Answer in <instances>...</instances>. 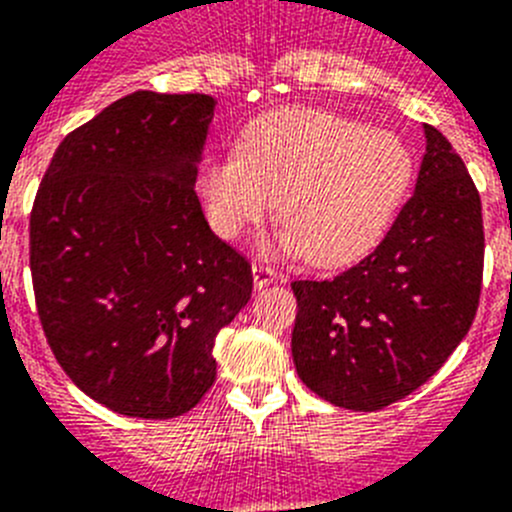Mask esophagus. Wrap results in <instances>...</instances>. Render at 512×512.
Masks as SVG:
<instances>
[{"instance_id":"1","label":"esophagus","mask_w":512,"mask_h":512,"mask_svg":"<svg viewBox=\"0 0 512 512\" xmlns=\"http://www.w3.org/2000/svg\"><path fill=\"white\" fill-rule=\"evenodd\" d=\"M278 273H275L270 265H262V262H255L252 265V283H255V291H262V288H268L270 283H275Z\"/></svg>"}]
</instances>
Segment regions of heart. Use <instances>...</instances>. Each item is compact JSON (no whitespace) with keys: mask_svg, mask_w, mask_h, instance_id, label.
I'll return each instance as SVG.
<instances>
[{"mask_svg":"<svg viewBox=\"0 0 512 512\" xmlns=\"http://www.w3.org/2000/svg\"><path fill=\"white\" fill-rule=\"evenodd\" d=\"M412 177L397 133L335 113L291 108L262 118L242 151L203 164L198 193L213 231L239 239L275 208L286 224L270 250L340 265L379 242Z\"/></svg>","mask_w":512,"mask_h":512,"instance_id":"b5f03b06","label":"heart"}]
</instances>
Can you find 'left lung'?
Listing matches in <instances>:
<instances>
[{
  "mask_svg": "<svg viewBox=\"0 0 512 512\" xmlns=\"http://www.w3.org/2000/svg\"><path fill=\"white\" fill-rule=\"evenodd\" d=\"M415 193L368 257L330 281H296L291 353L317 397L381 410L422 386L469 332L484 265L482 201L438 128Z\"/></svg>",
  "mask_w": 512,
  "mask_h": 512,
  "instance_id": "1",
  "label": "left lung"
}]
</instances>
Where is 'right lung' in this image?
I'll list each match as a JSON object with an SVG mask.
<instances>
[{
    "label": "right lung",
    "instance_id": "add662e5",
    "mask_svg": "<svg viewBox=\"0 0 512 512\" xmlns=\"http://www.w3.org/2000/svg\"><path fill=\"white\" fill-rule=\"evenodd\" d=\"M216 100L131 92L71 131L30 213L43 332L74 384L170 420L216 381V335L252 296L250 262L203 216L195 177Z\"/></svg>",
    "mask_w": 512,
    "mask_h": 512
}]
</instances>
